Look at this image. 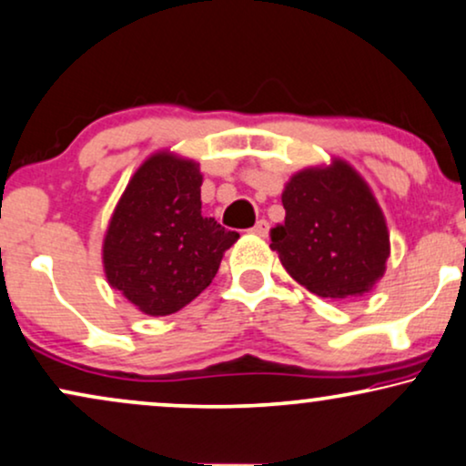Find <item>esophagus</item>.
<instances>
[{
	"label": "esophagus",
	"instance_id": "1",
	"mask_svg": "<svg viewBox=\"0 0 466 466\" xmlns=\"http://www.w3.org/2000/svg\"><path fill=\"white\" fill-rule=\"evenodd\" d=\"M268 229H270L268 221H267V219H260V221H256V226L251 228V232H253V234H258V237H267Z\"/></svg>",
	"mask_w": 466,
	"mask_h": 466
}]
</instances>
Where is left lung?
Listing matches in <instances>:
<instances>
[{
  "label": "left lung",
  "instance_id": "left-lung-1",
  "mask_svg": "<svg viewBox=\"0 0 466 466\" xmlns=\"http://www.w3.org/2000/svg\"><path fill=\"white\" fill-rule=\"evenodd\" d=\"M284 226L270 249L284 268L322 299L363 297L385 273L390 234L361 176L344 161L294 174L281 193Z\"/></svg>",
  "mask_w": 466,
  "mask_h": 466
}]
</instances>
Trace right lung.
<instances>
[{
	"mask_svg": "<svg viewBox=\"0 0 466 466\" xmlns=\"http://www.w3.org/2000/svg\"><path fill=\"white\" fill-rule=\"evenodd\" d=\"M198 163L167 152L135 172L105 234L111 288L148 316H167L210 286L238 232L202 217Z\"/></svg>",
	"mask_w": 466,
	"mask_h": 466,
	"instance_id": "right-lung-1",
	"label": "right lung"
}]
</instances>
